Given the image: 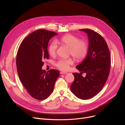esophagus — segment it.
Returning <instances> with one entry per match:
<instances>
[{
    "mask_svg": "<svg viewBox=\"0 0 125 125\" xmlns=\"http://www.w3.org/2000/svg\"><path fill=\"white\" fill-rule=\"evenodd\" d=\"M60 73V74H67L68 73H67V72H66V71H61Z\"/></svg>",
    "mask_w": 125,
    "mask_h": 125,
    "instance_id": "obj_1",
    "label": "esophagus"
}]
</instances>
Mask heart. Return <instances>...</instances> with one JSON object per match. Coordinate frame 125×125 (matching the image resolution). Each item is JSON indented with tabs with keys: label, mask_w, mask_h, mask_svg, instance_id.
<instances>
[{
	"label": "heart",
	"mask_w": 125,
	"mask_h": 125,
	"mask_svg": "<svg viewBox=\"0 0 125 125\" xmlns=\"http://www.w3.org/2000/svg\"><path fill=\"white\" fill-rule=\"evenodd\" d=\"M57 42L61 43L69 48V53L77 60H81L84 58L88 51V44L84 40H80L78 37L73 35L67 34L61 37ZM57 43L53 41L51 43L48 48L50 54L55 56L57 49ZM73 60L69 58L68 59H60L55 63V65L59 69L62 70L68 69L69 66L73 65Z\"/></svg>",
	"instance_id": "heart-1"
}]
</instances>
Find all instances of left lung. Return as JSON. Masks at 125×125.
<instances>
[{"label": "left lung", "instance_id": "left-lung-1", "mask_svg": "<svg viewBox=\"0 0 125 125\" xmlns=\"http://www.w3.org/2000/svg\"><path fill=\"white\" fill-rule=\"evenodd\" d=\"M87 34L89 40L86 57L76 68L85 73V77L73 73L74 80L70 90L78 98L87 100L99 93L106 82L111 67V55L106 42L101 35L92 30L81 29Z\"/></svg>", "mask_w": 125, "mask_h": 125}]
</instances>
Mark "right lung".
Returning <instances> with one entry per match:
<instances>
[{
	"instance_id": "1",
	"label": "right lung",
	"mask_w": 125,
	"mask_h": 125,
	"mask_svg": "<svg viewBox=\"0 0 125 125\" xmlns=\"http://www.w3.org/2000/svg\"><path fill=\"white\" fill-rule=\"evenodd\" d=\"M57 34L46 30H38L22 42L18 49L16 65L19 77L29 94L39 100H44L54 91L59 75L55 69L46 73L42 69L43 61L49 58L48 42Z\"/></svg>"
}]
</instances>
